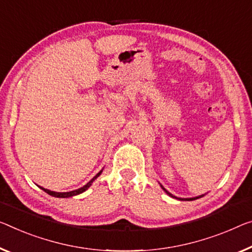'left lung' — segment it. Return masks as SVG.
<instances>
[{"instance_id":"obj_1","label":"left lung","mask_w":252,"mask_h":252,"mask_svg":"<svg viewBox=\"0 0 252 252\" xmlns=\"http://www.w3.org/2000/svg\"><path fill=\"white\" fill-rule=\"evenodd\" d=\"M162 188H163V187H162ZM163 189H164V188H163ZM164 191H165L166 193H169V195H170V196H172V195H171V193H170V192H168V191H166V190H165V189H164ZM172 197H173V196H172ZM197 198H198V197H195V198H186V199H183V200H193V199H197Z\"/></svg>"}]
</instances>
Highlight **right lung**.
Segmentation results:
<instances>
[{
	"label": "right lung",
	"instance_id": "add662e5",
	"mask_svg": "<svg viewBox=\"0 0 252 252\" xmlns=\"http://www.w3.org/2000/svg\"><path fill=\"white\" fill-rule=\"evenodd\" d=\"M101 172L102 171H100L98 175H96L94 178H92V179L89 181V183L86 185V186H83L82 188H79V189H76V190H73V191H67V192H56V191H52V190H48V189H45V188H41L42 190H44L45 192H47L48 195H50V196H54V197H60V198H65V197H72V196H75V195H79V193H81V192H83V191H86L87 189L90 187V186L92 185V183H94V179H96V177H99L100 175H101Z\"/></svg>",
	"mask_w": 252,
	"mask_h": 252
}]
</instances>
